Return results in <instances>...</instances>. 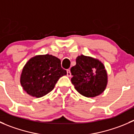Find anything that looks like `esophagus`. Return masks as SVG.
Listing matches in <instances>:
<instances>
[{
  "label": "esophagus",
  "instance_id": "34e87169",
  "mask_svg": "<svg viewBox=\"0 0 134 134\" xmlns=\"http://www.w3.org/2000/svg\"><path fill=\"white\" fill-rule=\"evenodd\" d=\"M67 75L69 77L71 76V71H70V69L67 70Z\"/></svg>",
  "mask_w": 134,
  "mask_h": 134
}]
</instances>
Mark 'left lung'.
Returning <instances> with one entry per match:
<instances>
[{"label":"left lung","mask_w":134,"mask_h":134,"mask_svg":"<svg viewBox=\"0 0 134 134\" xmlns=\"http://www.w3.org/2000/svg\"><path fill=\"white\" fill-rule=\"evenodd\" d=\"M76 64L71 67V82L80 94L94 97L103 93L108 83V76L103 63L98 59L83 55L78 56Z\"/></svg>","instance_id":"8db88e82"}]
</instances>
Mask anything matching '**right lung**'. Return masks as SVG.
Masks as SVG:
<instances>
[{
	"mask_svg": "<svg viewBox=\"0 0 134 134\" xmlns=\"http://www.w3.org/2000/svg\"><path fill=\"white\" fill-rule=\"evenodd\" d=\"M66 75L60 59L52 55H39L26 63L20 82L28 94L40 98L51 92L59 78Z\"/></svg>",
	"mask_w": 134,
	"mask_h": 134,
	"instance_id": "1",
	"label": "right lung"
}]
</instances>
